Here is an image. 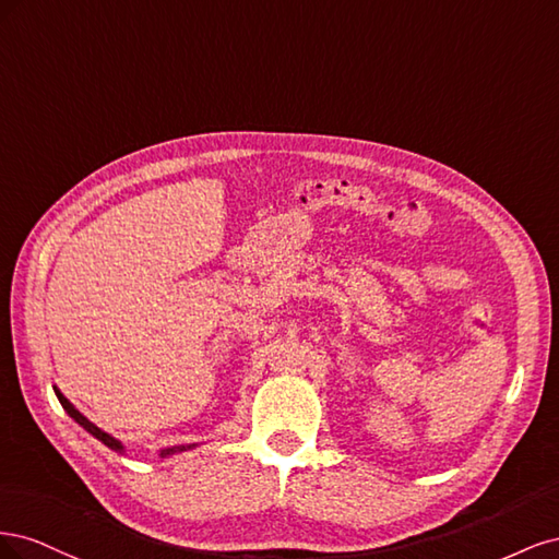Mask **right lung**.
I'll use <instances>...</instances> for the list:
<instances>
[{
  "mask_svg": "<svg viewBox=\"0 0 559 559\" xmlns=\"http://www.w3.org/2000/svg\"><path fill=\"white\" fill-rule=\"evenodd\" d=\"M53 392H56V396H58L60 405H62V408H64V413L70 415V417L76 421L79 427L86 429L91 436H95L97 441H99V443H105L109 450L126 454V445H123L121 441H118V438H114L111 433H107V431H103V429H99V427H95L93 421H91L86 415H81V413L74 408V405H72L70 401H67L64 396H62V392H60L58 386H53ZM198 445H200V443H186V445H173V448H163V450H158V456H160V460H165V456H173V454H179V452H186V450H193V448H198Z\"/></svg>",
  "mask_w": 559,
  "mask_h": 559,
  "instance_id": "obj_1",
  "label": "right lung"
}]
</instances>
